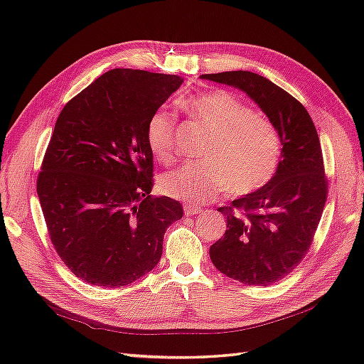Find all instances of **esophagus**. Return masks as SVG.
Returning a JSON list of instances; mask_svg holds the SVG:
<instances>
[{
    "mask_svg": "<svg viewBox=\"0 0 364 364\" xmlns=\"http://www.w3.org/2000/svg\"><path fill=\"white\" fill-rule=\"evenodd\" d=\"M183 210H184V214H186V215H196V214H198L200 211H202V206L191 205V203H184Z\"/></svg>",
    "mask_w": 364,
    "mask_h": 364,
    "instance_id": "esophagus-1",
    "label": "esophagus"
}]
</instances>
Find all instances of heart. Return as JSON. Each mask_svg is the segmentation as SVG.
Listing matches in <instances>:
<instances>
[{
  "instance_id": "heart-1",
  "label": "heart",
  "mask_w": 364,
  "mask_h": 364,
  "mask_svg": "<svg viewBox=\"0 0 364 364\" xmlns=\"http://www.w3.org/2000/svg\"><path fill=\"white\" fill-rule=\"evenodd\" d=\"M186 107L210 129L200 150L205 158L162 175L166 196L205 202L227 191L250 194L272 180L282 156V139L272 122L228 90L197 94ZM175 127L176 117L167 109L154 111L146 122V146L162 164L175 158Z\"/></svg>"
}]
</instances>
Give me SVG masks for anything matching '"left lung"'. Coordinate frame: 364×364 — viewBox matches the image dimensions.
I'll return each instance as SVG.
<instances>
[{"label": "left lung", "instance_id": "1", "mask_svg": "<svg viewBox=\"0 0 364 364\" xmlns=\"http://www.w3.org/2000/svg\"><path fill=\"white\" fill-rule=\"evenodd\" d=\"M200 78L242 90L280 134L282 159L272 180L219 208L227 231L210 247L223 275L244 284H272L306 255L327 202L318 131L304 105L264 76L237 70Z\"/></svg>", "mask_w": 364, "mask_h": 364}]
</instances>
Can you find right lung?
Wrapping results in <instances>:
<instances>
[{
    "instance_id": "add662e5",
    "label": "right lung",
    "mask_w": 364,
    "mask_h": 364,
    "mask_svg": "<svg viewBox=\"0 0 364 364\" xmlns=\"http://www.w3.org/2000/svg\"><path fill=\"white\" fill-rule=\"evenodd\" d=\"M176 75L114 68L60 111L37 178L51 242L89 284L127 286L162 255L166 230L183 218L180 202L151 197L150 115L180 89Z\"/></svg>"
}]
</instances>
